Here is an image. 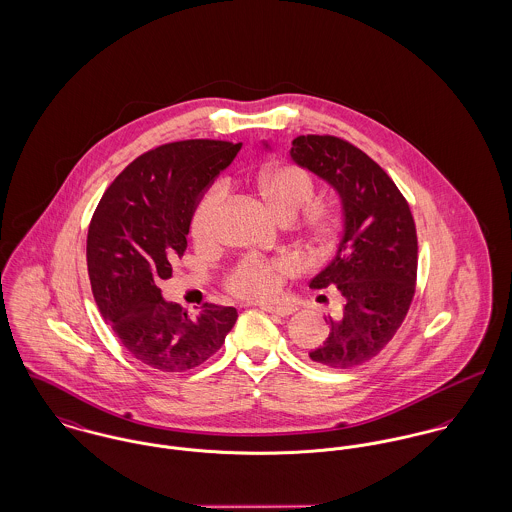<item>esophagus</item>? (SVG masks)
Returning a JSON list of instances; mask_svg holds the SVG:
<instances>
[{
	"instance_id": "obj_1",
	"label": "esophagus",
	"mask_w": 512,
	"mask_h": 512,
	"mask_svg": "<svg viewBox=\"0 0 512 512\" xmlns=\"http://www.w3.org/2000/svg\"><path fill=\"white\" fill-rule=\"evenodd\" d=\"M265 312L269 314L280 315V317H288L290 314H294V306H275V304H263L261 306Z\"/></svg>"
}]
</instances>
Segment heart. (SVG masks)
I'll use <instances>...</instances> for the list:
<instances>
[{"label":"heart","instance_id":"b5f03b06","mask_svg":"<svg viewBox=\"0 0 512 512\" xmlns=\"http://www.w3.org/2000/svg\"><path fill=\"white\" fill-rule=\"evenodd\" d=\"M257 191L263 200L273 208L276 216L282 220L294 218L300 214L298 224L315 245L327 247L337 241L345 228L343 210L329 204H313L317 197V181L314 175L296 163H278L261 169L257 175ZM226 200V185H212L202 197L198 198L197 206L191 218V232L198 241L208 243L218 236V222L222 214V206ZM296 269V259L282 255L275 259L261 257H245L236 263L224 278L226 288L239 298L247 300H267L273 298L282 276L290 275Z\"/></svg>","mask_w":512,"mask_h":512}]
</instances>
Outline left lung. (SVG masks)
<instances>
[{
  "label": "left lung",
  "instance_id": "obj_1",
  "mask_svg": "<svg viewBox=\"0 0 512 512\" xmlns=\"http://www.w3.org/2000/svg\"><path fill=\"white\" fill-rule=\"evenodd\" d=\"M292 158L343 198L345 234L335 259L310 280L335 286L343 308L310 358L335 370L372 360L401 327L417 284V230L392 177L351 142L331 134L294 138Z\"/></svg>",
  "mask_w": 512,
  "mask_h": 512
}]
</instances>
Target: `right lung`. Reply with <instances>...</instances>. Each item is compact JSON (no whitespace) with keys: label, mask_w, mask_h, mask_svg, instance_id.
I'll list each match as a JSON object with an SVG mask.
<instances>
[{"label":"right lung","mask_w":512,"mask_h":512,"mask_svg":"<svg viewBox=\"0 0 512 512\" xmlns=\"http://www.w3.org/2000/svg\"><path fill=\"white\" fill-rule=\"evenodd\" d=\"M241 144L181 140L134 159L99 200L87 234L95 302L122 347L159 372H187L218 353L236 308L202 304L189 315L165 302L159 282L185 255L198 197Z\"/></svg>","instance_id":"1"}]
</instances>
